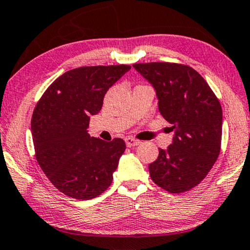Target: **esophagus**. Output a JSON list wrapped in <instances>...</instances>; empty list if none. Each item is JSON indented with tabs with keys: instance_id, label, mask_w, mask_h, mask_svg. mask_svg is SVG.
<instances>
[{
	"instance_id": "esophagus-1",
	"label": "esophagus",
	"mask_w": 250,
	"mask_h": 250,
	"mask_svg": "<svg viewBox=\"0 0 250 250\" xmlns=\"http://www.w3.org/2000/svg\"><path fill=\"white\" fill-rule=\"evenodd\" d=\"M125 140V145L128 147H133V146H137L140 144L139 140L133 139V138H131V137H126Z\"/></svg>"
}]
</instances>
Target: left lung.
I'll return each instance as SVG.
<instances>
[{"instance_id": "8db88e82", "label": "left lung", "mask_w": 250, "mask_h": 250, "mask_svg": "<svg viewBox=\"0 0 250 250\" xmlns=\"http://www.w3.org/2000/svg\"><path fill=\"white\" fill-rule=\"evenodd\" d=\"M155 90L159 111L174 132L149 164L152 180L172 194L194 188L220 154L222 107L208 83L188 65L152 62L133 64Z\"/></svg>"}]
</instances>
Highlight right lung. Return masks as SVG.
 Here are the masks:
<instances>
[{"mask_svg": "<svg viewBox=\"0 0 250 250\" xmlns=\"http://www.w3.org/2000/svg\"><path fill=\"white\" fill-rule=\"evenodd\" d=\"M130 65L83 66L63 73L35 107L31 135L36 160L56 189L76 199H91L106 190L125 153L121 138L90 137L91 115L103 106L106 91Z\"/></svg>", "mask_w": 250, "mask_h": 250, "instance_id": "add662e5", "label": "right lung"}]
</instances>
